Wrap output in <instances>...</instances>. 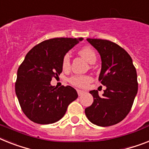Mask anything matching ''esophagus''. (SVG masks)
Segmentation results:
<instances>
[{
    "mask_svg": "<svg viewBox=\"0 0 149 149\" xmlns=\"http://www.w3.org/2000/svg\"><path fill=\"white\" fill-rule=\"evenodd\" d=\"M77 93H78L79 96H80V95H83V94L85 93V91H83V90H80V89H77Z\"/></svg>",
    "mask_w": 149,
    "mask_h": 149,
    "instance_id": "34e87169",
    "label": "esophagus"
}]
</instances>
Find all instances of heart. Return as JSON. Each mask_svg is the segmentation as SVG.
<instances>
[{"mask_svg": "<svg viewBox=\"0 0 149 149\" xmlns=\"http://www.w3.org/2000/svg\"><path fill=\"white\" fill-rule=\"evenodd\" d=\"M79 54L84 58L89 63H94L96 60V56L93 49L90 47H84L79 50ZM70 66V57L68 54L64 55L62 60V69L68 70ZM91 81V77L89 76H73L70 79V83L77 87H85Z\"/></svg>", "mask_w": 149, "mask_h": 149, "instance_id": "b5f03b06", "label": "heart"}]
</instances>
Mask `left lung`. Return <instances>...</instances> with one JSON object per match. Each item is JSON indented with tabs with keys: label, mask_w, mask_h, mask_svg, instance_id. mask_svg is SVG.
<instances>
[{
	"label": "left lung",
	"mask_w": 149,
	"mask_h": 149,
	"mask_svg": "<svg viewBox=\"0 0 149 149\" xmlns=\"http://www.w3.org/2000/svg\"><path fill=\"white\" fill-rule=\"evenodd\" d=\"M87 41L100 54L102 67L99 80L106 89L102 96L97 90L89 92L93 102L86 108V116L99 126L116 125L129 114L137 94L136 70L129 54L116 43L91 38Z\"/></svg>",
	"instance_id": "left-lung-1"
}]
</instances>
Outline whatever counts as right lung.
Here are the masks:
<instances>
[{
	"mask_svg": "<svg viewBox=\"0 0 149 149\" xmlns=\"http://www.w3.org/2000/svg\"><path fill=\"white\" fill-rule=\"evenodd\" d=\"M83 38H54L43 41L27 53L17 70L15 92L26 116L35 123L52 124L63 117L67 107L78 97L70 86L50 84L62 72V60Z\"/></svg>",
	"mask_w": 149,
	"mask_h": 149,
	"instance_id": "right-lung-1",
	"label": "right lung"
}]
</instances>
